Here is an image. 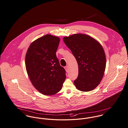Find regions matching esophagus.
I'll list each match as a JSON object with an SVG mask.
<instances>
[{"instance_id": "34e87169", "label": "esophagus", "mask_w": 128, "mask_h": 128, "mask_svg": "<svg viewBox=\"0 0 128 128\" xmlns=\"http://www.w3.org/2000/svg\"><path fill=\"white\" fill-rule=\"evenodd\" d=\"M64 69H65V70H66V71L67 72H68V66H65L64 68Z\"/></svg>"}]
</instances>
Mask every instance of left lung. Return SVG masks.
I'll list each match as a JSON object with an SVG mask.
<instances>
[{"label": "left lung", "mask_w": 128, "mask_h": 128, "mask_svg": "<svg viewBox=\"0 0 128 128\" xmlns=\"http://www.w3.org/2000/svg\"><path fill=\"white\" fill-rule=\"evenodd\" d=\"M77 60L78 74L74 83L83 92L94 90L100 84L106 68V56L102 46L86 34H77L63 38Z\"/></svg>", "instance_id": "8db88e82"}]
</instances>
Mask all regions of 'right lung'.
<instances>
[{"instance_id": "right-lung-1", "label": "right lung", "mask_w": 128, "mask_h": 128, "mask_svg": "<svg viewBox=\"0 0 128 128\" xmlns=\"http://www.w3.org/2000/svg\"><path fill=\"white\" fill-rule=\"evenodd\" d=\"M60 41L59 37L45 35L31 43L26 53L28 76L34 87L44 95L59 92L66 78V70L56 55Z\"/></svg>"}]
</instances>
